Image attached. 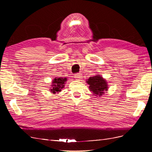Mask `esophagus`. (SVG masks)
<instances>
[{"label":"esophagus","instance_id":"esophagus-1","mask_svg":"<svg viewBox=\"0 0 152 152\" xmlns=\"http://www.w3.org/2000/svg\"><path fill=\"white\" fill-rule=\"evenodd\" d=\"M74 77H75L76 80H80L81 78H82V74H80V73H77L75 74V75H74Z\"/></svg>","mask_w":152,"mask_h":152}]
</instances>
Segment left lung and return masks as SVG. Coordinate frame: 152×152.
Listing matches in <instances>:
<instances>
[{
  "label": "left lung",
  "mask_w": 152,
  "mask_h": 152,
  "mask_svg": "<svg viewBox=\"0 0 152 152\" xmlns=\"http://www.w3.org/2000/svg\"><path fill=\"white\" fill-rule=\"evenodd\" d=\"M86 82L89 84L90 91L96 96H102L104 94V91H107L108 90L107 82L99 74L90 77Z\"/></svg>",
  "instance_id": "1"
}]
</instances>
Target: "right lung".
Listing matches in <instances>:
<instances>
[{"instance_id":"1","label":"right lung","mask_w":152,"mask_h":152,"mask_svg":"<svg viewBox=\"0 0 152 152\" xmlns=\"http://www.w3.org/2000/svg\"><path fill=\"white\" fill-rule=\"evenodd\" d=\"M66 81V78H61V77H60V78H54L52 82V85H51L52 87L50 89V92H51V93L53 94L58 93L64 87V84H65Z\"/></svg>"}]
</instances>
